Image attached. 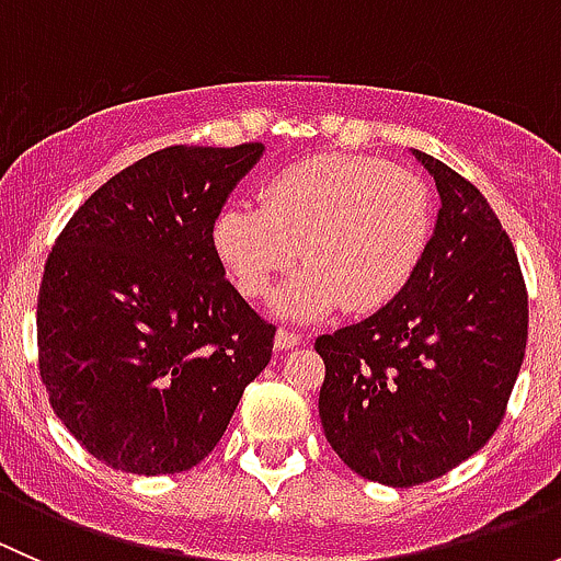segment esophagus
<instances>
[{"instance_id":"34e87169","label":"esophagus","mask_w":561,"mask_h":561,"mask_svg":"<svg viewBox=\"0 0 561 561\" xmlns=\"http://www.w3.org/2000/svg\"><path fill=\"white\" fill-rule=\"evenodd\" d=\"M301 342H304L301 333L285 331V328H279V331H276V336H274V347L276 350H293V347H298Z\"/></svg>"}]
</instances>
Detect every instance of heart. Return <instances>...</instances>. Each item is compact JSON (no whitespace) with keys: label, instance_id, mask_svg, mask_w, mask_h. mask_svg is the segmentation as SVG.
Returning a JSON list of instances; mask_svg holds the SVG:
<instances>
[{"label":"heart","instance_id":"b5f03b06","mask_svg":"<svg viewBox=\"0 0 561 561\" xmlns=\"http://www.w3.org/2000/svg\"><path fill=\"white\" fill-rule=\"evenodd\" d=\"M434 201L421 175L377 157L317 154L260 190V208L228 206L211 228L219 265L244 298H274L276 314L309 322L347 309L375 314L393 304L432 241Z\"/></svg>","mask_w":561,"mask_h":561}]
</instances>
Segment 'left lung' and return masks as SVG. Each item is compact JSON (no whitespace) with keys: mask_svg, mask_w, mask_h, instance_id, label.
<instances>
[{"mask_svg":"<svg viewBox=\"0 0 561 561\" xmlns=\"http://www.w3.org/2000/svg\"><path fill=\"white\" fill-rule=\"evenodd\" d=\"M439 214L407 290L314 342L325 360L320 421L360 478L407 489L478 454L505 415L526 350V285L485 197L445 162Z\"/></svg>","mask_w":561,"mask_h":561,"instance_id":"left-lung-1","label":"left lung"}]
</instances>
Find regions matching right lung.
Instances as JSON below:
<instances>
[{
    "label": "right lung",
    "instance_id": "add662e5",
    "mask_svg": "<svg viewBox=\"0 0 561 561\" xmlns=\"http://www.w3.org/2000/svg\"><path fill=\"white\" fill-rule=\"evenodd\" d=\"M263 151H154L105 181L50 249L39 377L67 432L107 467L201 463L268 366L276 328L225 279L211 244L214 219Z\"/></svg>",
    "mask_w": 561,
    "mask_h": 561
}]
</instances>
